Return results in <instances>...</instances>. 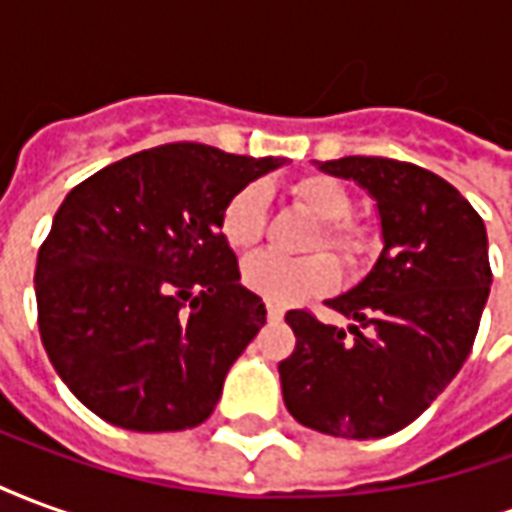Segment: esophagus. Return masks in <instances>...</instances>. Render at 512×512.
I'll use <instances>...</instances> for the list:
<instances>
[{
	"label": "esophagus",
	"mask_w": 512,
	"mask_h": 512,
	"mask_svg": "<svg viewBox=\"0 0 512 512\" xmlns=\"http://www.w3.org/2000/svg\"><path fill=\"white\" fill-rule=\"evenodd\" d=\"M282 315H285V312H282V307H277V304H266V318L271 323H279L282 321Z\"/></svg>",
	"instance_id": "1"
}]
</instances>
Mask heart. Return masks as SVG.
Listing matches in <instances>:
<instances>
[{
  "label": "heart",
  "mask_w": 512,
  "mask_h": 512,
  "mask_svg": "<svg viewBox=\"0 0 512 512\" xmlns=\"http://www.w3.org/2000/svg\"><path fill=\"white\" fill-rule=\"evenodd\" d=\"M290 194L299 208L321 219V233L315 235L312 249L329 246L337 255L356 263L367 252V235L351 219V194L343 183L332 175H304L293 180ZM266 230V186L263 183H246L235 189L219 213V233L230 249H249L260 241ZM244 285L255 296L266 299L277 307H290L312 296H323L337 288L340 268L332 255H310L301 260H288L271 252L252 255L241 268Z\"/></svg>",
  "instance_id": "obj_1"
}]
</instances>
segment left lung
<instances>
[{
  "label": "left lung",
  "mask_w": 512,
  "mask_h": 512,
  "mask_svg": "<svg viewBox=\"0 0 512 512\" xmlns=\"http://www.w3.org/2000/svg\"><path fill=\"white\" fill-rule=\"evenodd\" d=\"M318 169L376 200L384 249L356 288L326 301L348 329L285 315L296 348L279 362L282 397L304 428L381 439L411 425L472 351L491 290L488 235L461 191L417 164L345 156Z\"/></svg>",
  "instance_id": "left-lung-1"
}]
</instances>
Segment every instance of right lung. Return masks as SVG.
Returning a JSON list of instances; mask_svg holds the SVG:
<instances>
[{
    "label": "right lung",
    "mask_w": 512,
    "mask_h": 512,
    "mask_svg": "<svg viewBox=\"0 0 512 512\" xmlns=\"http://www.w3.org/2000/svg\"><path fill=\"white\" fill-rule=\"evenodd\" d=\"M282 164L175 142L109 164L62 200L35 268L40 340L93 414L139 433L211 417L266 323L219 213Z\"/></svg>",
    "instance_id": "right-lung-1"
}]
</instances>
